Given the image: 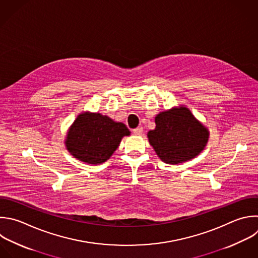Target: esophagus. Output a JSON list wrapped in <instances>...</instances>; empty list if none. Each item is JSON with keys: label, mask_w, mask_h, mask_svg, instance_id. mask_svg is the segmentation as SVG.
<instances>
[{"label": "esophagus", "mask_w": 258, "mask_h": 258, "mask_svg": "<svg viewBox=\"0 0 258 258\" xmlns=\"http://www.w3.org/2000/svg\"><path fill=\"white\" fill-rule=\"evenodd\" d=\"M143 127H137V128H134L133 130V133L136 135V136H142L143 134Z\"/></svg>", "instance_id": "obj_1"}]
</instances>
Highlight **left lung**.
Segmentation results:
<instances>
[{
    "mask_svg": "<svg viewBox=\"0 0 258 258\" xmlns=\"http://www.w3.org/2000/svg\"><path fill=\"white\" fill-rule=\"evenodd\" d=\"M156 127L148 133L149 143L167 164H179L197 157L206 147L208 130L186 107L159 113Z\"/></svg>",
    "mask_w": 258,
    "mask_h": 258,
    "instance_id": "1",
    "label": "left lung"
}]
</instances>
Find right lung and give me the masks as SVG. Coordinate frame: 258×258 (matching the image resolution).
<instances>
[{
	"label": "right lung",
	"mask_w": 258,
	"mask_h": 258,
	"mask_svg": "<svg viewBox=\"0 0 258 258\" xmlns=\"http://www.w3.org/2000/svg\"><path fill=\"white\" fill-rule=\"evenodd\" d=\"M130 131L122 122H115L100 113H81L72 124L66 140L69 152L88 164H101L117 149Z\"/></svg>",
	"instance_id": "add662e5"
}]
</instances>
